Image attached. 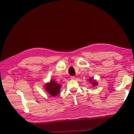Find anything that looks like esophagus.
I'll use <instances>...</instances> for the list:
<instances>
[{
    "label": "esophagus",
    "instance_id": "esophagus-1",
    "mask_svg": "<svg viewBox=\"0 0 134 134\" xmlns=\"http://www.w3.org/2000/svg\"><path fill=\"white\" fill-rule=\"evenodd\" d=\"M71 79H72V80L74 79H75V76H71Z\"/></svg>",
    "mask_w": 134,
    "mask_h": 134
}]
</instances>
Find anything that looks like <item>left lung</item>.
Masks as SVG:
<instances>
[{
  "mask_svg": "<svg viewBox=\"0 0 134 134\" xmlns=\"http://www.w3.org/2000/svg\"><path fill=\"white\" fill-rule=\"evenodd\" d=\"M89 81L90 82H92V83H93V86H95L96 85H97V83L95 81H94V80H92V79H90V80H89Z\"/></svg>",
  "mask_w": 134,
  "mask_h": 134,
  "instance_id": "left-lung-1",
  "label": "left lung"
}]
</instances>
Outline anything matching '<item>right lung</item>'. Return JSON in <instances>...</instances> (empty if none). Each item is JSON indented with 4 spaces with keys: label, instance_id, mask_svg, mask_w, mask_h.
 Masks as SVG:
<instances>
[{
    "label": "right lung",
    "instance_id": "right-lung-1",
    "mask_svg": "<svg viewBox=\"0 0 134 134\" xmlns=\"http://www.w3.org/2000/svg\"><path fill=\"white\" fill-rule=\"evenodd\" d=\"M60 87L61 85L56 83L53 80H51V82L47 84L46 86V91L52 96H57L60 92Z\"/></svg>",
    "mask_w": 134,
    "mask_h": 134
}]
</instances>
